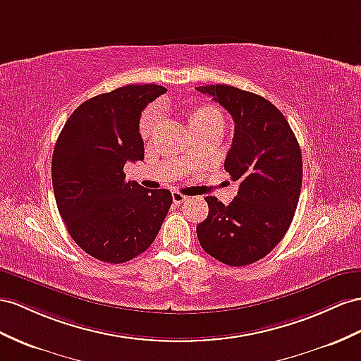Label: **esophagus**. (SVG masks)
<instances>
[{"label":"esophagus","mask_w":361,"mask_h":361,"mask_svg":"<svg viewBox=\"0 0 361 361\" xmlns=\"http://www.w3.org/2000/svg\"><path fill=\"white\" fill-rule=\"evenodd\" d=\"M188 200H189V197L183 195V193H180V192H173V193H172V201H173V204H181V202L188 201Z\"/></svg>","instance_id":"1"}]
</instances>
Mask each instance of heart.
<instances>
[{
  "mask_svg": "<svg viewBox=\"0 0 361 361\" xmlns=\"http://www.w3.org/2000/svg\"><path fill=\"white\" fill-rule=\"evenodd\" d=\"M160 117H161V108L159 105H152L147 108L140 120V134L143 137H149L154 131V126L160 120ZM193 120H223V117H221L218 109L206 106L197 111L195 116L192 118V122Z\"/></svg>",
  "mask_w": 361,
  "mask_h": 361,
  "instance_id": "1",
  "label": "heart"
}]
</instances>
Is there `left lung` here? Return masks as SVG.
<instances>
[{
	"label": "left lung",
	"instance_id": "8db88e82",
	"mask_svg": "<svg viewBox=\"0 0 361 361\" xmlns=\"http://www.w3.org/2000/svg\"><path fill=\"white\" fill-rule=\"evenodd\" d=\"M235 122L224 168L239 181L228 206L206 197L209 215L197 226L207 255L232 267L262 259L288 230L302 188V154L290 123L270 100L230 85L197 87Z\"/></svg>",
	"mask_w": 361,
	"mask_h": 361
}]
</instances>
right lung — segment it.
I'll use <instances>...</instances> for the list:
<instances>
[{"label": "right lung", "instance_id": "add662e5", "mask_svg": "<svg viewBox=\"0 0 361 361\" xmlns=\"http://www.w3.org/2000/svg\"><path fill=\"white\" fill-rule=\"evenodd\" d=\"M164 92L146 84L91 97L73 111L54 145L59 214L75 243L99 261L122 264L143 253L172 204L168 189H143L123 172L126 161L145 159L140 114Z\"/></svg>", "mask_w": 361, "mask_h": 361}]
</instances>
